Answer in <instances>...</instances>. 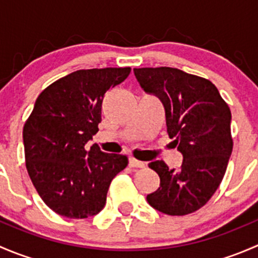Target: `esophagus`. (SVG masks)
I'll return each instance as SVG.
<instances>
[{"label": "esophagus", "mask_w": 258, "mask_h": 258, "mask_svg": "<svg viewBox=\"0 0 258 258\" xmlns=\"http://www.w3.org/2000/svg\"><path fill=\"white\" fill-rule=\"evenodd\" d=\"M128 166L130 167H145V162H142V161H139V160H135V158H130Z\"/></svg>", "instance_id": "esophagus-1"}]
</instances>
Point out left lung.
<instances>
[{
    "mask_svg": "<svg viewBox=\"0 0 258 258\" xmlns=\"http://www.w3.org/2000/svg\"><path fill=\"white\" fill-rule=\"evenodd\" d=\"M145 92L156 95L165 107L166 126L183 161L168 168L153 161L160 187L147 195L155 210L171 216L195 212L220 186L232 152L231 111L212 82L171 67L134 69Z\"/></svg>",
    "mask_w": 258,
    "mask_h": 258,
    "instance_id": "8db88e82",
    "label": "left lung"
}]
</instances>
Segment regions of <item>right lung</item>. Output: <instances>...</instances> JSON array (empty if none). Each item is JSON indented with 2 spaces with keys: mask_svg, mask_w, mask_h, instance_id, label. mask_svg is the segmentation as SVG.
Instances as JSON below:
<instances>
[{
  "mask_svg": "<svg viewBox=\"0 0 258 258\" xmlns=\"http://www.w3.org/2000/svg\"><path fill=\"white\" fill-rule=\"evenodd\" d=\"M130 67L79 70L41 92L23 127L26 167L46 205L67 218H87L105 207L111 181L126 155L86 145L98 132L106 92L127 79Z\"/></svg>",
  "mask_w": 258,
  "mask_h": 258,
  "instance_id": "right-lung-1",
  "label": "right lung"
}]
</instances>
